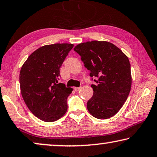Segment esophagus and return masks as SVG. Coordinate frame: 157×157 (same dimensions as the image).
Masks as SVG:
<instances>
[{
	"mask_svg": "<svg viewBox=\"0 0 157 157\" xmlns=\"http://www.w3.org/2000/svg\"><path fill=\"white\" fill-rule=\"evenodd\" d=\"M81 88V87H75V88H74V90H75L76 92H78V91L80 90Z\"/></svg>",
	"mask_w": 157,
	"mask_h": 157,
	"instance_id": "obj_1",
	"label": "esophagus"
}]
</instances>
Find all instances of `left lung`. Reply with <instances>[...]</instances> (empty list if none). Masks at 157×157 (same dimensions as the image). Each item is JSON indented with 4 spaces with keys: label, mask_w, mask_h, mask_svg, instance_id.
<instances>
[{
    "label": "left lung",
    "mask_w": 157,
    "mask_h": 157,
    "mask_svg": "<svg viewBox=\"0 0 157 157\" xmlns=\"http://www.w3.org/2000/svg\"><path fill=\"white\" fill-rule=\"evenodd\" d=\"M90 71L93 95L87 108L94 117L107 119L119 112L131 88V64L127 56L112 43L93 40L74 48ZM95 78L93 79V78Z\"/></svg>",
    "instance_id": "8db88e82"
}]
</instances>
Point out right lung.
I'll return each mask as SVG.
<instances>
[{"mask_svg": "<svg viewBox=\"0 0 157 157\" xmlns=\"http://www.w3.org/2000/svg\"><path fill=\"white\" fill-rule=\"evenodd\" d=\"M73 44L44 45L30 55L20 74L21 93L29 109L40 120L52 122L67 110L72 89L59 83V69Z\"/></svg>", "mask_w": 157, "mask_h": 157, "instance_id": "add662e5", "label": "right lung"}]
</instances>
